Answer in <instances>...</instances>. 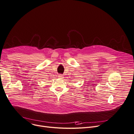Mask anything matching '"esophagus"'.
<instances>
[{"label": "esophagus", "instance_id": "obj_1", "mask_svg": "<svg viewBox=\"0 0 134 134\" xmlns=\"http://www.w3.org/2000/svg\"><path fill=\"white\" fill-rule=\"evenodd\" d=\"M63 77H64V76H63V75H62V74H59V75H58V77H59L60 79H62V78H64Z\"/></svg>", "mask_w": 134, "mask_h": 134}]
</instances>
